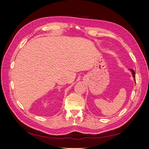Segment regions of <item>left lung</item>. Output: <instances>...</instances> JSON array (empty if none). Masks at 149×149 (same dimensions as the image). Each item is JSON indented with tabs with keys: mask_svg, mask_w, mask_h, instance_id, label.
<instances>
[{
	"mask_svg": "<svg viewBox=\"0 0 149 149\" xmlns=\"http://www.w3.org/2000/svg\"><path fill=\"white\" fill-rule=\"evenodd\" d=\"M131 70V72H132V76H133V77L134 78V80L136 81V79H135V72H134V71L133 70Z\"/></svg>",
	"mask_w": 149,
	"mask_h": 149,
	"instance_id": "left-lung-1",
	"label": "left lung"
}]
</instances>
